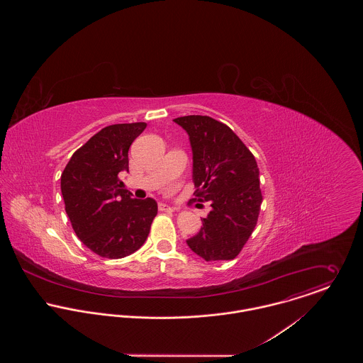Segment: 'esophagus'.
<instances>
[{"instance_id": "esophagus-1", "label": "esophagus", "mask_w": 363, "mask_h": 363, "mask_svg": "<svg viewBox=\"0 0 363 363\" xmlns=\"http://www.w3.org/2000/svg\"><path fill=\"white\" fill-rule=\"evenodd\" d=\"M157 208H159V211H174V209H176L174 207H170V206L166 204V203H159Z\"/></svg>"}]
</instances>
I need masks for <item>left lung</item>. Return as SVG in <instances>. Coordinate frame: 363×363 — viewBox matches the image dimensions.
<instances>
[{
	"mask_svg": "<svg viewBox=\"0 0 363 363\" xmlns=\"http://www.w3.org/2000/svg\"><path fill=\"white\" fill-rule=\"evenodd\" d=\"M173 121L189 134L196 196L212 207L201 219L200 232L186 240L187 246L206 261L233 259L259 218L257 162L226 124L212 117L193 114Z\"/></svg>",
	"mask_w": 363,
	"mask_h": 363,
	"instance_id": "1",
	"label": "left lung"
}]
</instances>
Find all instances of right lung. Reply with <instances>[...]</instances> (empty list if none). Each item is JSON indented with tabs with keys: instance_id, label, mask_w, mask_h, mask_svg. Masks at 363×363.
<instances>
[{
	"instance_id": "add662e5",
	"label": "right lung",
	"mask_w": 363,
	"mask_h": 363,
	"mask_svg": "<svg viewBox=\"0 0 363 363\" xmlns=\"http://www.w3.org/2000/svg\"><path fill=\"white\" fill-rule=\"evenodd\" d=\"M145 123L102 128L71 156L61 174L65 212L79 240L106 259H123L147 240L157 213L154 199L133 200L120 174Z\"/></svg>"
}]
</instances>
